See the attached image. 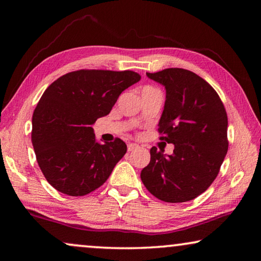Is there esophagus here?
<instances>
[{
    "label": "esophagus",
    "instance_id": "obj_1",
    "mask_svg": "<svg viewBox=\"0 0 261 261\" xmlns=\"http://www.w3.org/2000/svg\"><path fill=\"white\" fill-rule=\"evenodd\" d=\"M137 148H139V145H137V144H129V145H127V151H129V152L135 151V149H137Z\"/></svg>",
    "mask_w": 261,
    "mask_h": 261
}]
</instances>
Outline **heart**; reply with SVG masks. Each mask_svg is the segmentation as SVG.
<instances>
[{"label": "heart", "mask_w": 261, "mask_h": 261, "mask_svg": "<svg viewBox=\"0 0 261 261\" xmlns=\"http://www.w3.org/2000/svg\"><path fill=\"white\" fill-rule=\"evenodd\" d=\"M146 90H156V88H154V87H151V86H147V87H145L143 91H146Z\"/></svg>", "instance_id": "1"}]
</instances>
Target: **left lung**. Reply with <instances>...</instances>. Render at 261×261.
Wrapping results in <instances>:
<instances>
[{
  "instance_id": "8db88e82",
  "label": "left lung",
  "mask_w": 261,
  "mask_h": 261,
  "mask_svg": "<svg viewBox=\"0 0 261 261\" xmlns=\"http://www.w3.org/2000/svg\"><path fill=\"white\" fill-rule=\"evenodd\" d=\"M146 74L166 88L158 131L175 148L166 156L152 147L140 178L162 201L192 200L214 182L228 152L226 108L214 88L189 70L169 68Z\"/></svg>"
}]
</instances>
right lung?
Instances as JSON below:
<instances>
[{"label": "right lung", "instance_id": "right-lung-1", "mask_svg": "<svg viewBox=\"0 0 261 261\" xmlns=\"http://www.w3.org/2000/svg\"><path fill=\"white\" fill-rule=\"evenodd\" d=\"M140 81L130 70H77L57 78L43 92L32 117V144L47 182L72 197L100 188L126 153L120 138L101 144L93 132L118 96Z\"/></svg>", "mask_w": 261, "mask_h": 261}]
</instances>
